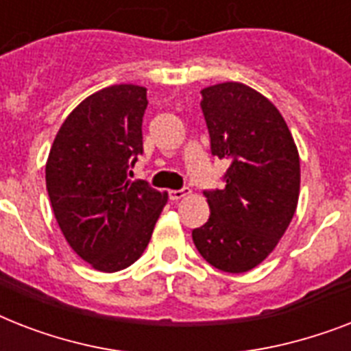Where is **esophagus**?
I'll use <instances>...</instances> for the list:
<instances>
[{
    "label": "esophagus",
    "mask_w": 351,
    "mask_h": 351,
    "mask_svg": "<svg viewBox=\"0 0 351 351\" xmlns=\"http://www.w3.org/2000/svg\"><path fill=\"white\" fill-rule=\"evenodd\" d=\"M191 193V189L189 187H182V189H173V191H169V198L171 200H180V198L187 197Z\"/></svg>",
    "instance_id": "34e87169"
}]
</instances>
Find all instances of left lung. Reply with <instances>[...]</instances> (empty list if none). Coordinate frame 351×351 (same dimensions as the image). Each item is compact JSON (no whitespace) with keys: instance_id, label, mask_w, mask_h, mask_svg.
Here are the masks:
<instances>
[{"instance_id":"1","label":"left lung","mask_w":351,"mask_h":351,"mask_svg":"<svg viewBox=\"0 0 351 351\" xmlns=\"http://www.w3.org/2000/svg\"><path fill=\"white\" fill-rule=\"evenodd\" d=\"M211 154L230 160L222 189H206L208 222L193 230L198 253L217 269L258 266L288 230L300 187V162L282 114L261 93L226 82L202 90Z\"/></svg>"}]
</instances>
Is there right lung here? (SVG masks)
Returning a JSON list of instances; mask_svg holds the SVG:
<instances>
[{"label": "right lung", "instance_id": "add662e5", "mask_svg": "<svg viewBox=\"0 0 351 351\" xmlns=\"http://www.w3.org/2000/svg\"><path fill=\"white\" fill-rule=\"evenodd\" d=\"M147 89L111 85L85 98L52 143L45 182L69 245L95 269L114 273L147 247L167 193L131 180L143 153Z\"/></svg>", "mask_w": 351, "mask_h": 351}]
</instances>
